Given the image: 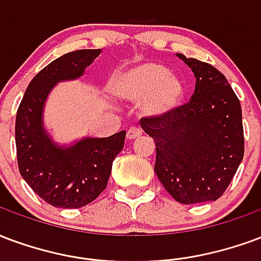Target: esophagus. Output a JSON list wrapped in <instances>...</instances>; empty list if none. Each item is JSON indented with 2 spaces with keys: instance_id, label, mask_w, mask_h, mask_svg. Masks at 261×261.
Wrapping results in <instances>:
<instances>
[{
  "instance_id": "34e87169",
  "label": "esophagus",
  "mask_w": 261,
  "mask_h": 261,
  "mask_svg": "<svg viewBox=\"0 0 261 261\" xmlns=\"http://www.w3.org/2000/svg\"><path fill=\"white\" fill-rule=\"evenodd\" d=\"M142 136V130L139 128H130L126 132V139H129V140H133V139H138Z\"/></svg>"
}]
</instances>
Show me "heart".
Here are the masks:
<instances>
[{
	"mask_svg": "<svg viewBox=\"0 0 261 261\" xmlns=\"http://www.w3.org/2000/svg\"><path fill=\"white\" fill-rule=\"evenodd\" d=\"M108 87L112 96L121 101H140V114L149 119L172 114L185 97L182 81L157 62H144L118 72Z\"/></svg>",
	"mask_w": 261,
	"mask_h": 261,
	"instance_id": "b5f03b06",
	"label": "heart"
}]
</instances>
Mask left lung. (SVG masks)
Masks as SVG:
<instances>
[{
  "label": "left lung",
  "mask_w": 261,
  "mask_h": 261,
  "mask_svg": "<svg viewBox=\"0 0 261 261\" xmlns=\"http://www.w3.org/2000/svg\"><path fill=\"white\" fill-rule=\"evenodd\" d=\"M176 57L196 77L192 100L164 118H143L140 125L155 142L154 172L165 191L182 204L214 201L242 163V108L220 70Z\"/></svg>",
  "instance_id": "8db88e82"
}]
</instances>
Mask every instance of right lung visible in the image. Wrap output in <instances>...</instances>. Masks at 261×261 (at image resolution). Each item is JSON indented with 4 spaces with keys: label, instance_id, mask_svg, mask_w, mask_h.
Here are the masks:
<instances>
[{
    "label": "right lung",
    "instance_id": "right-lung-1",
    "mask_svg": "<svg viewBox=\"0 0 261 261\" xmlns=\"http://www.w3.org/2000/svg\"><path fill=\"white\" fill-rule=\"evenodd\" d=\"M101 50H77L53 61L34 76L16 114L15 142L20 175L48 204L79 208L106 188L112 163L123 149L126 132L110 138L55 142L44 126L45 101L58 83L76 81Z\"/></svg>",
    "mask_w": 261,
    "mask_h": 261
}]
</instances>
